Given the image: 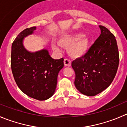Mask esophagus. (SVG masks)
Returning <instances> with one entry per match:
<instances>
[{
	"label": "esophagus",
	"instance_id": "34e87169",
	"mask_svg": "<svg viewBox=\"0 0 127 127\" xmlns=\"http://www.w3.org/2000/svg\"><path fill=\"white\" fill-rule=\"evenodd\" d=\"M64 66H67V67H69L71 65V62L70 60H67V59H65L64 60Z\"/></svg>",
	"mask_w": 127,
	"mask_h": 127
}]
</instances>
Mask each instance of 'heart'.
Segmentation results:
<instances>
[{
	"label": "heart",
	"mask_w": 127,
	"mask_h": 127,
	"mask_svg": "<svg viewBox=\"0 0 127 127\" xmlns=\"http://www.w3.org/2000/svg\"><path fill=\"white\" fill-rule=\"evenodd\" d=\"M58 42V43H52L53 50L60 52L61 50L60 45L65 48L67 47L69 55L73 58H79L86 55L90 45L89 39L80 32L63 34L59 38Z\"/></svg>",
	"instance_id": "heart-1"
}]
</instances>
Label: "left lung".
Masks as SVG:
<instances>
[{
  "mask_svg": "<svg viewBox=\"0 0 127 127\" xmlns=\"http://www.w3.org/2000/svg\"><path fill=\"white\" fill-rule=\"evenodd\" d=\"M100 35L86 55L72 61L76 74L74 85L84 95L94 96L107 88L114 80L119 63L114 35L103 26Z\"/></svg>",
  "mask_w": 127,
  "mask_h": 127,
  "instance_id": "8db88e82",
  "label": "left lung"
}]
</instances>
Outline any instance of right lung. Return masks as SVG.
<instances>
[{
  "label": "right lung",
  "instance_id": "1",
  "mask_svg": "<svg viewBox=\"0 0 127 127\" xmlns=\"http://www.w3.org/2000/svg\"><path fill=\"white\" fill-rule=\"evenodd\" d=\"M36 27L27 28L20 33L12 45L11 68L20 89L28 96L45 100L55 94L58 75L63 67V58L55 60L48 50L31 52L23 45L25 38L34 33Z\"/></svg>",
  "mask_w": 127,
  "mask_h": 127
}]
</instances>
